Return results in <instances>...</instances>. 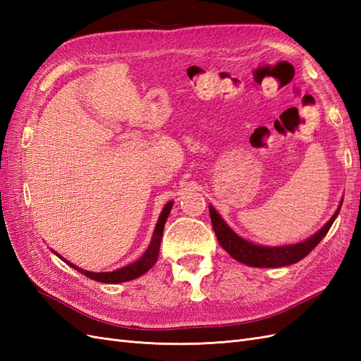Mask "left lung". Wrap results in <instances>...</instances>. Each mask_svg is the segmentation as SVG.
Segmentation results:
<instances>
[{
	"mask_svg": "<svg viewBox=\"0 0 361 361\" xmlns=\"http://www.w3.org/2000/svg\"><path fill=\"white\" fill-rule=\"evenodd\" d=\"M338 211H341V207H338L336 214L331 216V220L326 223L318 233L309 238L307 241L293 244V245H285V247H262V245L251 244L245 241V239H243L241 236H238L232 228L221 220V216L218 215V212L214 209V207L209 206L212 227L220 245L235 260L243 262V264L250 267H257V268L288 267L292 264H297L298 260L304 259L316 245L322 241V238L329 233L331 224L334 223L336 216L338 215Z\"/></svg>",
	"mask_w": 361,
	"mask_h": 361,
	"instance_id": "8db88e82",
	"label": "left lung"
}]
</instances>
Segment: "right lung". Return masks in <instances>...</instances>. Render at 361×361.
<instances>
[{"label":"right lung","mask_w":361,"mask_h":361,"mask_svg":"<svg viewBox=\"0 0 361 361\" xmlns=\"http://www.w3.org/2000/svg\"><path fill=\"white\" fill-rule=\"evenodd\" d=\"M171 206H173L171 202H169L166 206H164V209L159 215V220L155 227L154 236H152L149 248L145 251L143 256H141L137 262H134V264H130L122 269H117L113 272H90V271L80 269L73 264H69L68 260H64L63 257L61 259L66 262L69 267L82 272L84 276H87L89 279H93L96 281H101V283H123V281H129V280H134L140 276H143L145 272H147L152 267L157 264L158 255H159V247H161V239H162V232H164V224H166V221H167V216L171 211Z\"/></svg>","instance_id":"right-lung-1"}]
</instances>
